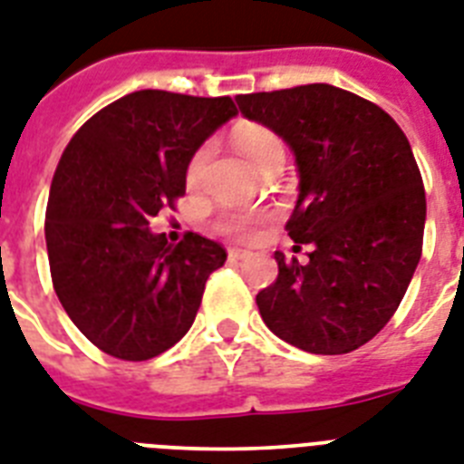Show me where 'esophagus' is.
<instances>
[{"instance_id": "obj_1", "label": "esophagus", "mask_w": 464, "mask_h": 464, "mask_svg": "<svg viewBox=\"0 0 464 464\" xmlns=\"http://www.w3.org/2000/svg\"><path fill=\"white\" fill-rule=\"evenodd\" d=\"M227 256L229 260H246L251 258V251H246V248H229Z\"/></svg>"}]
</instances>
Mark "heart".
<instances>
[{"label":"heart","mask_w":464,"mask_h":464,"mask_svg":"<svg viewBox=\"0 0 464 464\" xmlns=\"http://www.w3.org/2000/svg\"><path fill=\"white\" fill-rule=\"evenodd\" d=\"M232 141H235L237 151H239L246 163L254 168L256 172H263L267 166H273L277 160L285 163V147L279 137L275 135L273 130L263 128V125H256V122H241L237 125L235 132H232ZM210 149L201 147L197 154L191 156L189 166H187V185L197 187L201 179H204L206 166H208ZM220 229L227 232V235L246 237L251 232V220L244 216H227L220 223Z\"/></svg>","instance_id":"b5f03b06"}]
</instances>
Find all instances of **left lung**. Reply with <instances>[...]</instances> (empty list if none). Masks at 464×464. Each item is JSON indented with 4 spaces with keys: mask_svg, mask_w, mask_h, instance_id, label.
Masks as SVG:
<instances>
[{
    "mask_svg": "<svg viewBox=\"0 0 464 464\" xmlns=\"http://www.w3.org/2000/svg\"><path fill=\"white\" fill-rule=\"evenodd\" d=\"M241 116L294 151L298 198L286 223L308 263H286L256 296L282 342L315 355L367 343L396 313L422 256L427 198L411 141L377 103L332 85L237 97Z\"/></svg>",
    "mask_w": 464,
    "mask_h": 464,
    "instance_id": "1",
    "label": "left lung"
}]
</instances>
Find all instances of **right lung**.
<instances>
[{
	"label": "right lung",
	"instance_id": "add662e5",
	"mask_svg": "<svg viewBox=\"0 0 464 464\" xmlns=\"http://www.w3.org/2000/svg\"><path fill=\"white\" fill-rule=\"evenodd\" d=\"M235 116L229 97L140 90L68 141L44 220L49 267L72 324L103 353L149 361L189 332L227 254L197 232L172 246L149 225L175 208L191 156Z\"/></svg>",
	"mask_w": 464,
	"mask_h": 464
}]
</instances>
